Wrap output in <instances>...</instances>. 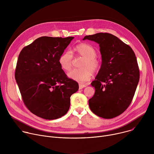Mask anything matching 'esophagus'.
Returning <instances> with one entry per match:
<instances>
[{
    "label": "esophagus",
    "instance_id": "obj_1",
    "mask_svg": "<svg viewBox=\"0 0 154 154\" xmlns=\"http://www.w3.org/2000/svg\"><path fill=\"white\" fill-rule=\"evenodd\" d=\"M86 85H83V84H79V89L81 90L82 88H83L86 87Z\"/></svg>",
    "mask_w": 154,
    "mask_h": 154
}]
</instances>
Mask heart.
<instances>
[{
    "mask_svg": "<svg viewBox=\"0 0 154 154\" xmlns=\"http://www.w3.org/2000/svg\"><path fill=\"white\" fill-rule=\"evenodd\" d=\"M77 55L84 58L80 68L82 69H74L68 73V77L77 82L83 83L88 81L92 77L93 72L99 71L101 68V62L97 56V51L94 47L86 43H82L77 45L74 48ZM73 54L71 51H64L60 57L58 63L62 69L69 71L72 68Z\"/></svg>",
    "mask_w": 154,
    "mask_h": 154,
    "instance_id": "heart-1",
    "label": "heart"
}]
</instances>
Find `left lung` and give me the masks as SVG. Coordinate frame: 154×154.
Listing matches in <instances>:
<instances>
[{
	"label": "left lung",
	"instance_id": "obj_1",
	"mask_svg": "<svg viewBox=\"0 0 154 154\" xmlns=\"http://www.w3.org/2000/svg\"><path fill=\"white\" fill-rule=\"evenodd\" d=\"M83 39L98 43L102 55L101 68L91 83L95 93L89 99L90 108L100 118H115L131 103L139 82L135 54L128 45L110 33H99Z\"/></svg>",
	"mask_w": 154,
	"mask_h": 154
}]
</instances>
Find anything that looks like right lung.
Returning <instances> with one entry per match:
<instances>
[{"instance_id":"add662e5","label":"right lung","mask_w":154,"mask_h":154,"mask_svg":"<svg viewBox=\"0 0 154 154\" xmlns=\"http://www.w3.org/2000/svg\"><path fill=\"white\" fill-rule=\"evenodd\" d=\"M74 37L42 36L20 51L15 79L22 99L34 115L56 119L67 113L79 84L68 77L58 63Z\"/></svg>"}]
</instances>
